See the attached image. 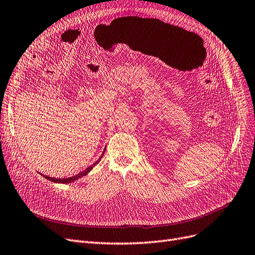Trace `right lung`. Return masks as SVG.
<instances>
[{
  "label": "right lung",
  "mask_w": 255,
  "mask_h": 255,
  "mask_svg": "<svg viewBox=\"0 0 255 255\" xmlns=\"http://www.w3.org/2000/svg\"><path fill=\"white\" fill-rule=\"evenodd\" d=\"M104 153H105V149H104V151L101 154V156L99 157L98 161L94 162L92 165H90L88 168H86V169H85V170H83L82 172H80L77 175H73V176H70V177H66V178H55V177H50V176H47V175H44V174H41V175H43L45 178H47V180H49V181H51L53 183H59V184H69V183H72L74 181L79 180V178H81V177H83L85 175H87L92 170V169L100 163V161L102 159Z\"/></svg>",
  "instance_id": "right-lung-1"
}]
</instances>
